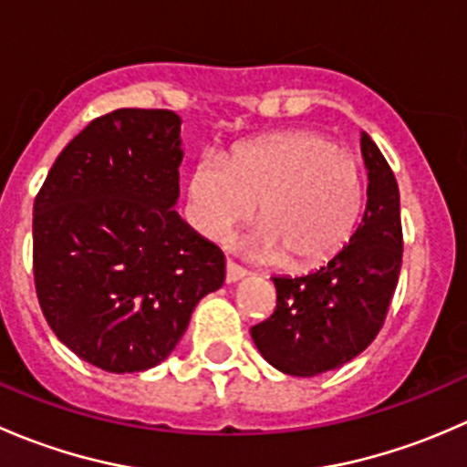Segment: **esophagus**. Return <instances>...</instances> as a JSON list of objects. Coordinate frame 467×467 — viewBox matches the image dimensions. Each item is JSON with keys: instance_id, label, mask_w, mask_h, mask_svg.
<instances>
[{"instance_id": "obj_1", "label": "esophagus", "mask_w": 467, "mask_h": 467, "mask_svg": "<svg viewBox=\"0 0 467 467\" xmlns=\"http://www.w3.org/2000/svg\"><path fill=\"white\" fill-rule=\"evenodd\" d=\"M246 275H248V271L244 266H239L237 262H233V260L225 262V282H237Z\"/></svg>"}]
</instances>
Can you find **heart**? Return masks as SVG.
<instances>
[{
	"label": "heart",
	"mask_w": 467,
	"mask_h": 467,
	"mask_svg": "<svg viewBox=\"0 0 467 467\" xmlns=\"http://www.w3.org/2000/svg\"><path fill=\"white\" fill-rule=\"evenodd\" d=\"M190 214L201 234L223 239L257 210L253 255L309 271L348 244L364 203V176L350 150L314 130L268 135L225 160L205 155L190 176Z\"/></svg>",
	"instance_id": "obj_1"
}]
</instances>
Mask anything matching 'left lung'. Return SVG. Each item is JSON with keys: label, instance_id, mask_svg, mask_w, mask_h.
I'll return each mask as SVG.
<instances>
[{"label": "left lung", "instance_id": "1", "mask_svg": "<svg viewBox=\"0 0 467 467\" xmlns=\"http://www.w3.org/2000/svg\"><path fill=\"white\" fill-rule=\"evenodd\" d=\"M368 169L364 219L325 266L303 277H273L275 312L253 325L264 359L296 378H314L364 352L389 314L402 266L398 181L378 144L361 135Z\"/></svg>", "mask_w": 467, "mask_h": 467}]
</instances>
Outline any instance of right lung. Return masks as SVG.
I'll return each mask as SVG.
<instances>
[{
  "label": "right lung",
  "mask_w": 467,
  "mask_h": 467,
  "mask_svg": "<svg viewBox=\"0 0 467 467\" xmlns=\"http://www.w3.org/2000/svg\"><path fill=\"white\" fill-rule=\"evenodd\" d=\"M181 117L119 108L92 119L33 203V280L56 337L108 373L153 368L196 303L223 285V253L173 210Z\"/></svg>",
  "instance_id": "obj_1"
}]
</instances>
